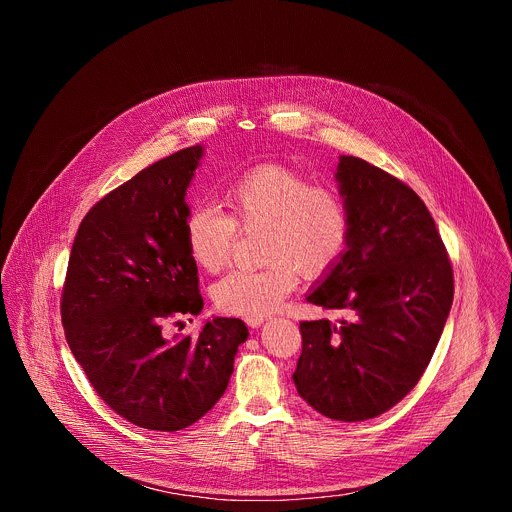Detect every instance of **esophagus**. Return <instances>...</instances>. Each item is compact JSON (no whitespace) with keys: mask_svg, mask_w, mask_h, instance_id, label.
<instances>
[{"mask_svg":"<svg viewBox=\"0 0 512 512\" xmlns=\"http://www.w3.org/2000/svg\"><path fill=\"white\" fill-rule=\"evenodd\" d=\"M265 322V318H247V326L249 328H253V330H257V328H261V324Z\"/></svg>","mask_w":512,"mask_h":512,"instance_id":"34e87169","label":"esophagus"}]
</instances>
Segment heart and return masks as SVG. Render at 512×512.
Segmentation results:
<instances>
[{
    "instance_id": "1",
    "label": "heart",
    "mask_w": 512,
    "mask_h": 512,
    "mask_svg": "<svg viewBox=\"0 0 512 512\" xmlns=\"http://www.w3.org/2000/svg\"><path fill=\"white\" fill-rule=\"evenodd\" d=\"M231 216L196 206L186 218L184 235L192 261L216 273L231 261L235 225L265 227L263 269H237L216 281L212 300L231 316L261 318L273 312L300 281L330 271L348 241V214L340 196L283 166H259L225 192Z\"/></svg>"
}]
</instances>
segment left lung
<instances>
[{"label": "left lung", "instance_id": "left-lung-1", "mask_svg": "<svg viewBox=\"0 0 512 512\" xmlns=\"http://www.w3.org/2000/svg\"><path fill=\"white\" fill-rule=\"evenodd\" d=\"M334 178L348 241L306 300L350 318L300 322L294 383L318 413L364 421L421 379L454 302V277L427 206L407 184L354 156H340Z\"/></svg>", "mask_w": 512, "mask_h": 512}]
</instances>
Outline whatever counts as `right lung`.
Listing matches in <instances>:
<instances>
[{
	"instance_id": "add662e5",
	"label": "right lung",
	"mask_w": 512,
	"mask_h": 512,
	"mask_svg": "<svg viewBox=\"0 0 512 512\" xmlns=\"http://www.w3.org/2000/svg\"><path fill=\"white\" fill-rule=\"evenodd\" d=\"M204 145L180 150L101 198L72 243L62 291L66 342L99 397L127 421L178 431L227 391L249 330L210 318L168 338L170 318L200 314L198 269L184 225Z\"/></svg>"
}]
</instances>
